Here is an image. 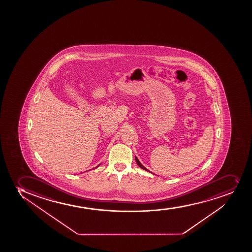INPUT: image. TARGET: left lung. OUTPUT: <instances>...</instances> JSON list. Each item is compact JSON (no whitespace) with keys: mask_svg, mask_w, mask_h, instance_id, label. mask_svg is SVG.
<instances>
[{"mask_svg":"<svg viewBox=\"0 0 252 252\" xmlns=\"http://www.w3.org/2000/svg\"><path fill=\"white\" fill-rule=\"evenodd\" d=\"M135 161H136V163H137V165H138L139 166H140V167L142 168L143 170H146V171H148V170H147V169H146V167H145V166H144V165H142V164H141V163L140 162V161H139L138 159H137L136 157H135Z\"/></svg>","mask_w":252,"mask_h":252,"instance_id":"1","label":"left lung"}]
</instances>
